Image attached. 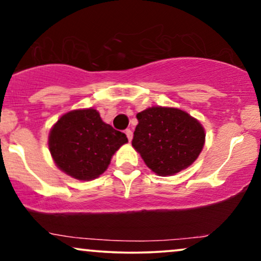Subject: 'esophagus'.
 I'll return each mask as SVG.
<instances>
[{
  "label": "esophagus",
  "instance_id": "esophagus-1",
  "mask_svg": "<svg viewBox=\"0 0 261 261\" xmlns=\"http://www.w3.org/2000/svg\"><path fill=\"white\" fill-rule=\"evenodd\" d=\"M125 136H127L128 140L132 141V139H133V132H132L130 129H125Z\"/></svg>",
  "mask_w": 261,
  "mask_h": 261
}]
</instances>
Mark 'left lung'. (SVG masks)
<instances>
[{"mask_svg": "<svg viewBox=\"0 0 261 261\" xmlns=\"http://www.w3.org/2000/svg\"><path fill=\"white\" fill-rule=\"evenodd\" d=\"M137 118L132 145L157 175H174L188 168L203 149V127L180 109L152 106Z\"/></svg>", "mask_w": 261, "mask_h": 261, "instance_id": "obj_1", "label": "left lung"}]
</instances>
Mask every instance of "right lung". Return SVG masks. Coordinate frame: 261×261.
<instances>
[{
	"label": "right lung",
	"instance_id": "1",
	"mask_svg": "<svg viewBox=\"0 0 261 261\" xmlns=\"http://www.w3.org/2000/svg\"><path fill=\"white\" fill-rule=\"evenodd\" d=\"M127 141L124 133L105 123L91 108L63 115L50 129L48 146L58 168L88 181L105 172L114 153Z\"/></svg>",
	"mask_w": 261,
	"mask_h": 261
}]
</instances>
